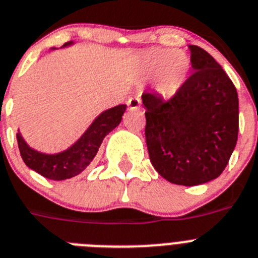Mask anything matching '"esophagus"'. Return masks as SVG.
<instances>
[{
  "label": "esophagus",
  "instance_id": "34e87169",
  "mask_svg": "<svg viewBox=\"0 0 258 258\" xmlns=\"http://www.w3.org/2000/svg\"><path fill=\"white\" fill-rule=\"evenodd\" d=\"M127 105H128L130 109H140V106H142V100L139 97H131L127 101Z\"/></svg>",
  "mask_w": 258,
  "mask_h": 258
}]
</instances>
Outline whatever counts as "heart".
Masks as SVG:
<instances>
[{
	"instance_id": "1",
	"label": "heart",
	"mask_w": 258,
	"mask_h": 258,
	"mask_svg": "<svg viewBox=\"0 0 258 258\" xmlns=\"http://www.w3.org/2000/svg\"><path fill=\"white\" fill-rule=\"evenodd\" d=\"M139 73L144 78H154L157 93L170 98L187 82L191 71V58L183 50L172 48H152L138 58Z\"/></svg>"
}]
</instances>
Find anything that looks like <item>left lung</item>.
Wrapping results in <instances>:
<instances>
[{
  "label": "left lung",
  "instance_id": "left-lung-1",
  "mask_svg": "<svg viewBox=\"0 0 258 258\" xmlns=\"http://www.w3.org/2000/svg\"><path fill=\"white\" fill-rule=\"evenodd\" d=\"M195 73L165 101L143 93L149 158L162 178L199 185L218 178L231 157L239 131L234 83L203 48L189 46Z\"/></svg>",
  "mask_w": 258,
  "mask_h": 258
}]
</instances>
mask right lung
<instances>
[{
  "instance_id": "1",
  "label": "right lung",
  "mask_w": 258,
  "mask_h": 258,
  "mask_svg": "<svg viewBox=\"0 0 258 258\" xmlns=\"http://www.w3.org/2000/svg\"><path fill=\"white\" fill-rule=\"evenodd\" d=\"M70 44H73V41L66 42L63 46ZM126 107L127 105H118L102 111L75 144L57 154H45L35 151L24 142L21 132L18 131V147L24 163L30 169L39 172L40 175L51 180H64L79 175L95 158L105 136L119 124Z\"/></svg>"
}]
</instances>
